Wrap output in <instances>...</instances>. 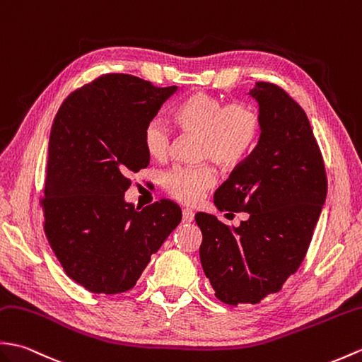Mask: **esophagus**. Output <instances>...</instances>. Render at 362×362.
<instances>
[{
  "mask_svg": "<svg viewBox=\"0 0 362 362\" xmlns=\"http://www.w3.org/2000/svg\"><path fill=\"white\" fill-rule=\"evenodd\" d=\"M182 214H183L185 223H189V222H192V219H194V213H192V209H189V208H183Z\"/></svg>",
  "mask_w": 362,
  "mask_h": 362,
  "instance_id": "1",
  "label": "esophagus"
}]
</instances>
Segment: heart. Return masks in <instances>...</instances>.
Here are the masks:
<instances>
[{
  "instance_id": "b5f03b06",
  "label": "heart",
  "mask_w": 362,
  "mask_h": 362,
  "mask_svg": "<svg viewBox=\"0 0 362 362\" xmlns=\"http://www.w3.org/2000/svg\"><path fill=\"white\" fill-rule=\"evenodd\" d=\"M173 120L183 131L200 136L199 157L216 162L223 170H234L253 153L260 134V115L247 102L225 103L208 92H194L174 107ZM173 132L160 119L149 120L141 132L146 154L163 160L170 153ZM217 182L213 165L175 166L163 175V188L183 204H197Z\"/></svg>"
}]
</instances>
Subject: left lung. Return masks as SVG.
Returning <instances> with one entry per match:
<instances>
[{
    "instance_id": "8db88e82",
    "label": "left lung",
    "mask_w": 362,
    "mask_h": 362,
    "mask_svg": "<svg viewBox=\"0 0 362 362\" xmlns=\"http://www.w3.org/2000/svg\"><path fill=\"white\" fill-rule=\"evenodd\" d=\"M260 137L216 191L225 211L250 214L238 228L197 213L200 262L223 304H259L298 272L327 196L324 158L307 114L274 83L257 81Z\"/></svg>"
}]
</instances>
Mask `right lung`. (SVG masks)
Instances as JSON below:
<instances>
[{
    "instance_id": "obj_1",
    "label": "right lung",
    "mask_w": 362,
    "mask_h": 362,
    "mask_svg": "<svg viewBox=\"0 0 362 362\" xmlns=\"http://www.w3.org/2000/svg\"><path fill=\"white\" fill-rule=\"evenodd\" d=\"M175 90L105 74L74 90L55 115L40 200L45 233L66 274L92 293L131 290L182 221L168 199L143 209L124 202L129 175L149 165L143 128Z\"/></svg>"
}]
</instances>
